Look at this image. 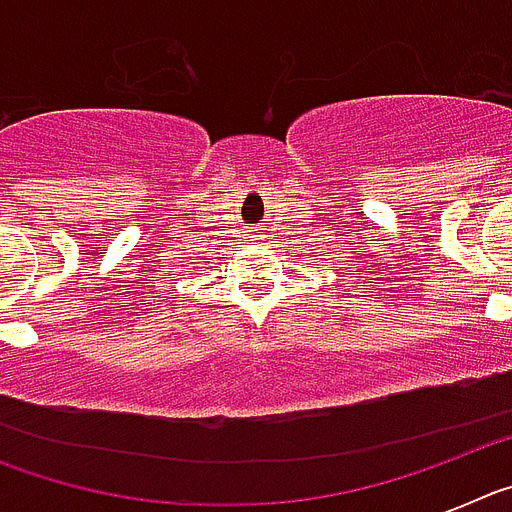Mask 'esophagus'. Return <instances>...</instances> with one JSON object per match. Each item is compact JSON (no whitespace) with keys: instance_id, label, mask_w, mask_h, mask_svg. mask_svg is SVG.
Instances as JSON below:
<instances>
[{"instance_id":"esophagus-1","label":"esophagus","mask_w":512,"mask_h":512,"mask_svg":"<svg viewBox=\"0 0 512 512\" xmlns=\"http://www.w3.org/2000/svg\"><path fill=\"white\" fill-rule=\"evenodd\" d=\"M256 238H264V235H256Z\"/></svg>"}]
</instances>
